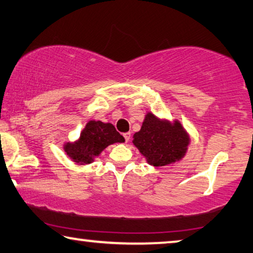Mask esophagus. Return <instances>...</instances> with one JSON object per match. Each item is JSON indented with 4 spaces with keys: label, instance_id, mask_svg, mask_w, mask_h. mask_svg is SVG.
Segmentation results:
<instances>
[{
    "label": "esophagus",
    "instance_id": "esophagus-1",
    "mask_svg": "<svg viewBox=\"0 0 253 253\" xmlns=\"http://www.w3.org/2000/svg\"><path fill=\"white\" fill-rule=\"evenodd\" d=\"M124 138H125V142H126V143L129 142V139H130V133H125V134H124Z\"/></svg>",
    "mask_w": 253,
    "mask_h": 253
}]
</instances>
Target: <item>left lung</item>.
<instances>
[{
    "instance_id": "left-lung-1",
    "label": "left lung",
    "mask_w": 253,
    "mask_h": 253,
    "mask_svg": "<svg viewBox=\"0 0 253 253\" xmlns=\"http://www.w3.org/2000/svg\"><path fill=\"white\" fill-rule=\"evenodd\" d=\"M134 145L148 164L163 167L181 160L190 143L189 135L178 120L170 123L147 112L141 130L133 136Z\"/></svg>"
}]
</instances>
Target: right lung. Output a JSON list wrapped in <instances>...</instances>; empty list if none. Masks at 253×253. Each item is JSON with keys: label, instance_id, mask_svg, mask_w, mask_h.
<instances>
[{"label": "right lung", "instance_id": "obj_1", "mask_svg": "<svg viewBox=\"0 0 253 253\" xmlns=\"http://www.w3.org/2000/svg\"><path fill=\"white\" fill-rule=\"evenodd\" d=\"M125 142V138L110 123L90 120L81 131L78 141L64 144V151L72 161L78 164H89L107 146Z\"/></svg>", "mask_w": 253, "mask_h": 253}]
</instances>
